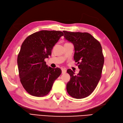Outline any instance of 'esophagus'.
<instances>
[{
  "label": "esophagus",
  "mask_w": 123,
  "mask_h": 123,
  "mask_svg": "<svg viewBox=\"0 0 123 123\" xmlns=\"http://www.w3.org/2000/svg\"><path fill=\"white\" fill-rule=\"evenodd\" d=\"M62 74H64L66 73V69H65V68H62Z\"/></svg>",
  "instance_id": "34e87169"
}]
</instances>
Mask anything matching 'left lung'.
Instances as JSON below:
<instances>
[{"label":"left lung","instance_id":"1","mask_svg":"<svg viewBox=\"0 0 123 123\" xmlns=\"http://www.w3.org/2000/svg\"><path fill=\"white\" fill-rule=\"evenodd\" d=\"M63 32L65 38L74 46V59L80 69L77 75L70 69L67 70L70 76L67 91L73 98H84L92 93L101 78L104 62L102 46L88 32Z\"/></svg>","mask_w":123,"mask_h":123}]
</instances>
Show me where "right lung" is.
<instances>
[{
  "instance_id": "right-lung-1",
  "label": "right lung",
  "mask_w": 123,
  "mask_h": 123,
  "mask_svg": "<svg viewBox=\"0 0 123 123\" xmlns=\"http://www.w3.org/2000/svg\"><path fill=\"white\" fill-rule=\"evenodd\" d=\"M63 35L61 31H41L29 35L21 45L17 57L19 75L24 89L31 95H47L61 74V69L48 67L45 59L51 55L54 46Z\"/></svg>"
}]
</instances>
